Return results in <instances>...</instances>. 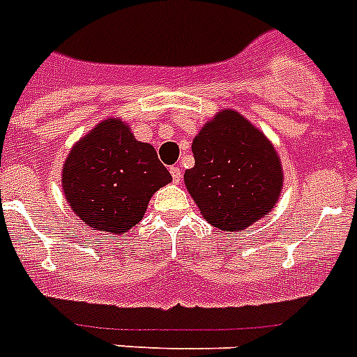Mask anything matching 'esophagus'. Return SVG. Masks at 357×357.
<instances>
[{
    "instance_id": "obj_1",
    "label": "esophagus",
    "mask_w": 357,
    "mask_h": 357,
    "mask_svg": "<svg viewBox=\"0 0 357 357\" xmlns=\"http://www.w3.org/2000/svg\"><path fill=\"white\" fill-rule=\"evenodd\" d=\"M172 176H173V182H181L182 181V168L181 166H172Z\"/></svg>"
}]
</instances>
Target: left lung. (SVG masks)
<instances>
[{"mask_svg": "<svg viewBox=\"0 0 357 357\" xmlns=\"http://www.w3.org/2000/svg\"><path fill=\"white\" fill-rule=\"evenodd\" d=\"M191 148L195 166L185 169V188L211 225L236 232L273 209L282 188L279 155L241 114L222 110Z\"/></svg>", "mask_w": 357, "mask_h": 357, "instance_id": "1", "label": "left lung"}]
</instances>
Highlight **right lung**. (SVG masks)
I'll list each match as a JSON object with an SVG mask.
<instances>
[{"label": "right lung", "mask_w": 357, "mask_h": 357, "mask_svg": "<svg viewBox=\"0 0 357 357\" xmlns=\"http://www.w3.org/2000/svg\"><path fill=\"white\" fill-rule=\"evenodd\" d=\"M172 182L157 151L118 119H105L69 151L62 188L91 230L123 234L143 220L151 195Z\"/></svg>", "instance_id": "1"}]
</instances>
